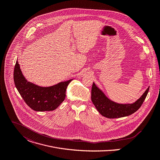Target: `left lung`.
<instances>
[{"label": "left lung", "mask_w": 160, "mask_h": 160, "mask_svg": "<svg viewBox=\"0 0 160 160\" xmlns=\"http://www.w3.org/2000/svg\"><path fill=\"white\" fill-rule=\"evenodd\" d=\"M149 90V88L134 103L123 105L110 101L93 82L91 89V100L98 111L104 117L110 119L120 118L137 112L143 104Z\"/></svg>", "instance_id": "obj_1"}]
</instances>
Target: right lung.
Listing matches in <instances>:
<instances>
[{
  "instance_id": "obj_1",
  "label": "right lung",
  "mask_w": 160,
  "mask_h": 160,
  "mask_svg": "<svg viewBox=\"0 0 160 160\" xmlns=\"http://www.w3.org/2000/svg\"><path fill=\"white\" fill-rule=\"evenodd\" d=\"M20 68L17 61L13 75L14 84L26 104L31 108L38 112L52 111L63 102L66 88L72 80L43 88L28 82Z\"/></svg>"
}]
</instances>
